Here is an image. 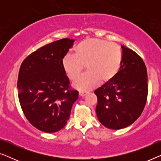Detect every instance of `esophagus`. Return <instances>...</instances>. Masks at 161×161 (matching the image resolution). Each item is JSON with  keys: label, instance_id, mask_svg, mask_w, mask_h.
I'll list each match as a JSON object with an SVG mask.
<instances>
[{"label": "esophagus", "instance_id": "obj_1", "mask_svg": "<svg viewBox=\"0 0 161 161\" xmlns=\"http://www.w3.org/2000/svg\"><path fill=\"white\" fill-rule=\"evenodd\" d=\"M86 94H87L86 92H83V91L79 92V95L80 97H84L85 95H86Z\"/></svg>", "mask_w": 161, "mask_h": 161}]
</instances>
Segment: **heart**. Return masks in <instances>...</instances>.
Wrapping results in <instances>:
<instances>
[{
	"label": "heart",
	"mask_w": 161,
	"mask_h": 161,
	"mask_svg": "<svg viewBox=\"0 0 161 161\" xmlns=\"http://www.w3.org/2000/svg\"><path fill=\"white\" fill-rule=\"evenodd\" d=\"M74 55L67 54L61 61L68 78L75 80L87 66L88 72L76 79L73 86L80 91H88L99 84L111 81L119 72L122 50L114 42L97 38L80 42L74 48Z\"/></svg>",
	"instance_id": "heart-1"
}]
</instances>
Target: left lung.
<instances>
[{
    "instance_id": "1",
    "label": "left lung",
    "mask_w": 161,
    "mask_h": 161,
    "mask_svg": "<svg viewBox=\"0 0 161 161\" xmlns=\"http://www.w3.org/2000/svg\"><path fill=\"white\" fill-rule=\"evenodd\" d=\"M122 63L115 78L94 91L97 97L96 114L102 125L120 130L133 124L146 105L147 72L142 58L124 45Z\"/></svg>"
}]
</instances>
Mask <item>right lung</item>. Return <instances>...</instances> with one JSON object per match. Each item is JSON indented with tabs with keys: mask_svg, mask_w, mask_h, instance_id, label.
<instances>
[{
	"mask_svg": "<svg viewBox=\"0 0 161 161\" xmlns=\"http://www.w3.org/2000/svg\"><path fill=\"white\" fill-rule=\"evenodd\" d=\"M75 42L62 39L43 46L22 63L17 89L21 108L31 124L45 133H55L69 120L78 92L69 88L61 61Z\"/></svg>",
	"mask_w": 161,
	"mask_h": 161,
	"instance_id": "right-lung-1",
	"label": "right lung"
}]
</instances>
